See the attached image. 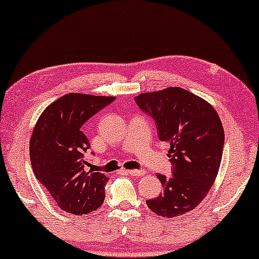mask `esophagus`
Masks as SVG:
<instances>
[{"label": "esophagus", "instance_id": "obj_1", "mask_svg": "<svg viewBox=\"0 0 259 259\" xmlns=\"http://www.w3.org/2000/svg\"><path fill=\"white\" fill-rule=\"evenodd\" d=\"M126 174L131 175V176L141 177V176H144L145 171L144 170H126Z\"/></svg>", "mask_w": 259, "mask_h": 259}]
</instances>
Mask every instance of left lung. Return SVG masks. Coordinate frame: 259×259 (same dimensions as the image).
<instances>
[{
  "instance_id": "obj_1",
  "label": "left lung",
  "mask_w": 259,
  "mask_h": 259,
  "mask_svg": "<svg viewBox=\"0 0 259 259\" xmlns=\"http://www.w3.org/2000/svg\"><path fill=\"white\" fill-rule=\"evenodd\" d=\"M155 119L159 140L170 144L172 176L157 175L163 185L147 205L162 217H177L194 210L216 180L224 145V129L210 103L188 90L169 87L135 98Z\"/></svg>"
}]
</instances>
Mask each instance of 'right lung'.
<instances>
[{
	"instance_id": "right-lung-1",
	"label": "right lung",
	"mask_w": 259,
	"mask_h": 259,
	"mask_svg": "<svg viewBox=\"0 0 259 259\" xmlns=\"http://www.w3.org/2000/svg\"><path fill=\"white\" fill-rule=\"evenodd\" d=\"M112 101V96L64 95L46 108L31 134L29 154L35 176L58 207L71 214L84 216L103 204L109 178L84 170L90 144L82 125Z\"/></svg>"
}]
</instances>
